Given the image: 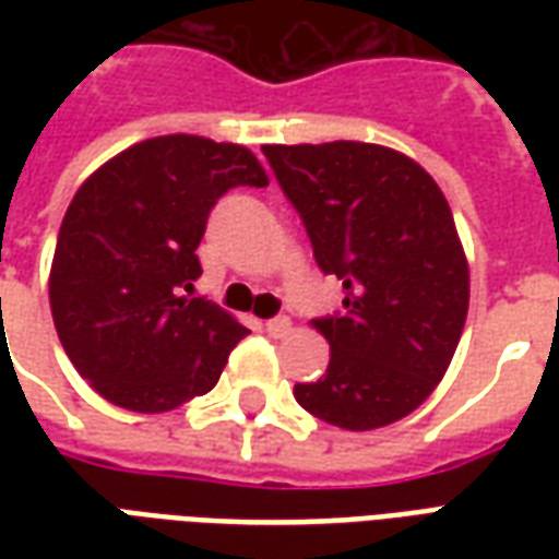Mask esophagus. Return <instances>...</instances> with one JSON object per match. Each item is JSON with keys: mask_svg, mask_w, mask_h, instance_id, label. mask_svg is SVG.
I'll return each mask as SVG.
<instances>
[{"mask_svg": "<svg viewBox=\"0 0 559 559\" xmlns=\"http://www.w3.org/2000/svg\"><path fill=\"white\" fill-rule=\"evenodd\" d=\"M287 329H290V320H287V317H272V320H266V332L272 338H281Z\"/></svg>", "mask_w": 559, "mask_h": 559, "instance_id": "1", "label": "esophagus"}]
</instances>
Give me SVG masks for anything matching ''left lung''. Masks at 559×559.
Returning a JSON list of instances; mask_svg holds the SVG:
<instances>
[{"instance_id": "1", "label": "left lung", "mask_w": 559, "mask_h": 559, "mask_svg": "<svg viewBox=\"0 0 559 559\" xmlns=\"http://www.w3.org/2000/svg\"><path fill=\"white\" fill-rule=\"evenodd\" d=\"M299 212L341 311L317 317L329 368L293 395L317 419L371 431L443 380L469 305V272L443 191L416 160L374 143L263 146Z\"/></svg>"}]
</instances>
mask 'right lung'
Here are the masks:
<instances>
[{"label":"right lung","instance_id":"obj_1","mask_svg":"<svg viewBox=\"0 0 559 559\" xmlns=\"http://www.w3.org/2000/svg\"><path fill=\"white\" fill-rule=\"evenodd\" d=\"M239 185H269L248 148L167 134L107 160L71 200L50 269L53 323L80 377L116 407L160 413L206 395L248 335L185 296L203 275L209 212Z\"/></svg>","mask_w":559,"mask_h":559}]
</instances>
